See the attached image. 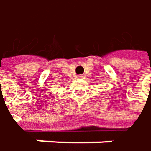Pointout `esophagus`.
<instances>
[{
    "instance_id": "obj_1",
    "label": "esophagus",
    "mask_w": 151,
    "mask_h": 151,
    "mask_svg": "<svg viewBox=\"0 0 151 151\" xmlns=\"http://www.w3.org/2000/svg\"><path fill=\"white\" fill-rule=\"evenodd\" d=\"M85 77H86L85 75H79V76H78V78H80V79H84Z\"/></svg>"
}]
</instances>
